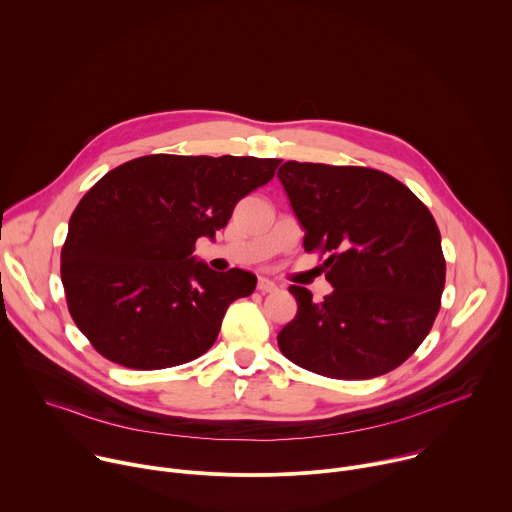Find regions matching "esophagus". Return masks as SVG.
I'll return each instance as SVG.
<instances>
[{"label":"esophagus","mask_w":512,"mask_h":512,"mask_svg":"<svg viewBox=\"0 0 512 512\" xmlns=\"http://www.w3.org/2000/svg\"><path fill=\"white\" fill-rule=\"evenodd\" d=\"M257 289L261 294H271V291H277V283L271 281L269 277H259L257 279Z\"/></svg>","instance_id":"esophagus-1"}]
</instances>
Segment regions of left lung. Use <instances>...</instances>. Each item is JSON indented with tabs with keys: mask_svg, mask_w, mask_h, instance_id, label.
<instances>
[{
	"mask_svg": "<svg viewBox=\"0 0 512 512\" xmlns=\"http://www.w3.org/2000/svg\"><path fill=\"white\" fill-rule=\"evenodd\" d=\"M304 235L328 253L332 294L289 285L298 314L277 334L298 367L330 379H373L429 334L446 283L442 237L427 206L393 176L360 166L285 162L277 172Z\"/></svg>",
	"mask_w": 512,
	"mask_h": 512,
	"instance_id": "1",
	"label": "left lung"
}]
</instances>
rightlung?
Returning <instances> with one entry per match:
<instances>
[{
    "label": "right lung",
    "mask_w": 512,
    "mask_h": 512,
    "mask_svg": "<svg viewBox=\"0 0 512 512\" xmlns=\"http://www.w3.org/2000/svg\"><path fill=\"white\" fill-rule=\"evenodd\" d=\"M281 160L135 158L107 172L68 221L60 275L68 312L105 358L158 371L204 354L227 308L255 291L243 269L212 271L194 243L227 227Z\"/></svg>",
    "instance_id": "add662e5"
}]
</instances>
